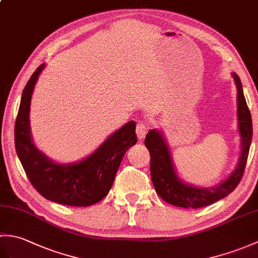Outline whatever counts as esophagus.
<instances>
[{
    "mask_svg": "<svg viewBox=\"0 0 258 258\" xmlns=\"http://www.w3.org/2000/svg\"><path fill=\"white\" fill-rule=\"evenodd\" d=\"M146 132H147V125L145 122H139L138 125H136V134H138V138L140 140H143L145 138L146 135Z\"/></svg>",
    "mask_w": 258,
    "mask_h": 258,
    "instance_id": "34e87169",
    "label": "esophagus"
}]
</instances>
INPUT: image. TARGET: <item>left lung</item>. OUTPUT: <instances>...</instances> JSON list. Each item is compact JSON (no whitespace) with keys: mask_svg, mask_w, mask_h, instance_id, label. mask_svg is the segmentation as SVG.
Here are the masks:
<instances>
[{"mask_svg":"<svg viewBox=\"0 0 258 258\" xmlns=\"http://www.w3.org/2000/svg\"><path fill=\"white\" fill-rule=\"evenodd\" d=\"M237 86V117L240 135V157L236 168L225 182L216 187L200 188L184 184L175 174L171 152L162 132L151 130L145 138V146L151 155V177L156 193L168 204L183 208H200L220 201L237 187L243 177L253 136L250 112L246 103L242 83L233 73Z\"/></svg>","mask_w":258,"mask_h":258,"instance_id":"left-lung-1","label":"left lung"}]
</instances>
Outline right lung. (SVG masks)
Returning <instances> with one entry per match:
<instances>
[{"label":"right lung","instance_id":"obj_1","mask_svg":"<svg viewBox=\"0 0 258 258\" xmlns=\"http://www.w3.org/2000/svg\"><path fill=\"white\" fill-rule=\"evenodd\" d=\"M44 64L27 82L15 120V150L31 184L46 200L69 206H90L102 201L111 189L123 156L136 144L135 122L130 120L85 160L61 165L34 146L30 134L31 95Z\"/></svg>","mask_w":258,"mask_h":258}]
</instances>
